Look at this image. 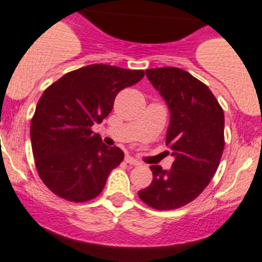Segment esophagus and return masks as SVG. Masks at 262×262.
Listing matches in <instances>:
<instances>
[{"label":"esophagus","instance_id":"esophagus-1","mask_svg":"<svg viewBox=\"0 0 262 262\" xmlns=\"http://www.w3.org/2000/svg\"><path fill=\"white\" fill-rule=\"evenodd\" d=\"M125 162L128 164H130V166H138V164H140V162H138V160H136L134 158L129 157V155H126L125 157Z\"/></svg>","mask_w":262,"mask_h":262}]
</instances>
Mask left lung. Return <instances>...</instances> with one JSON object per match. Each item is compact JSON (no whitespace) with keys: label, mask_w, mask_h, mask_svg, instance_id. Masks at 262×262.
Listing matches in <instances>:
<instances>
[{"label":"left lung","mask_w":262,"mask_h":262,"mask_svg":"<svg viewBox=\"0 0 262 262\" xmlns=\"http://www.w3.org/2000/svg\"><path fill=\"white\" fill-rule=\"evenodd\" d=\"M171 112L166 145L171 169L151 166L152 181L140 199L157 210H173L197 199L216 172L225 148V114L210 89L179 68L146 70Z\"/></svg>","instance_id":"8db88e82"}]
</instances>
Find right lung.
Here are the masks:
<instances>
[{
    "mask_svg": "<svg viewBox=\"0 0 262 262\" xmlns=\"http://www.w3.org/2000/svg\"><path fill=\"white\" fill-rule=\"evenodd\" d=\"M143 75V70L94 63L67 73L46 89L30 132L37 173L52 193L72 202L100 194L124 152L105 146L93 125L110 115L122 89Z\"/></svg>",
    "mask_w": 262,
    "mask_h": 262,
    "instance_id": "1",
    "label": "right lung"
}]
</instances>
